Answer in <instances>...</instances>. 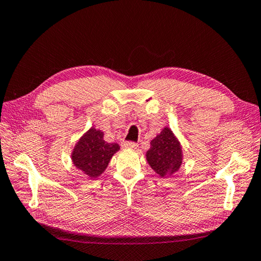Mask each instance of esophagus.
I'll list each match as a JSON object with an SVG mask.
<instances>
[{"instance_id": "esophagus-1", "label": "esophagus", "mask_w": 261, "mask_h": 261, "mask_svg": "<svg viewBox=\"0 0 261 261\" xmlns=\"http://www.w3.org/2000/svg\"><path fill=\"white\" fill-rule=\"evenodd\" d=\"M122 147L123 148H131V149H135L138 147V145L134 141H124V143H122Z\"/></svg>"}]
</instances>
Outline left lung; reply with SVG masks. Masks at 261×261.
<instances>
[{
	"label": "left lung",
	"mask_w": 261,
	"mask_h": 261,
	"mask_svg": "<svg viewBox=\"0 0 261 261\" xmlns=\"http://www.w3.org/2000/svg\"><path fill=\"white\" fill-rule=\"evenodd\" d=\"M146 160L160 177H168L178 171L183 161L182 145L170 127L165 126L160 134L151 140V147L146 152Z\"/></svg>",
	"instance_id": "left-lung-1"
}]
</instances>
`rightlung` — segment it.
Masks as SVG:
<instances>
[{
	"instance_id": "right-lung-1",
	"label": "right lung",
	"mask_w": 261,
	"mask_h": 261,
	"mask_svg": "<svg viewBox=\"0 0 261 261\" xmlns=\"http://www.w3.org/2000/svg\"><path fill=\"white\" fill-rule=\"evenodd\" d=\"M120 146L116 143H107L103 132L92 126L74 145L71 152L73 166L90 179H95L103 173Z\"/></svg>"
}]
</instances>
